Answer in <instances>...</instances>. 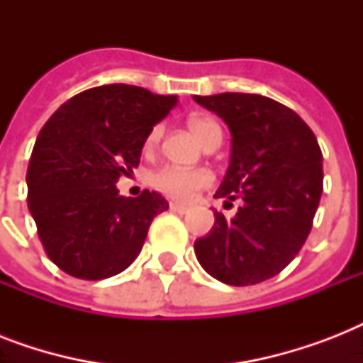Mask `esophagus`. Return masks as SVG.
Segmentation results:
<instances>
[{
    "mask_svg": "<svg viewBox=\"0 0 363 363\" xmlns=\"http://www.w3.org/2000/svg\"><path fill=\"white\" fill-rule=\"evenodd\" d=\"M169 209L173 211V213H179V215H184V213H188V207L182 203H169Z\"/></svg>",
    "mask_w": 363,
    "mask_h": 363,
    "instance_id": "esophagus-1",
    "label": "esophagus"
}]
</instances>
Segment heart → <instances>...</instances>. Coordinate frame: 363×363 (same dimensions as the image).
<instances>
[{
  "label": "heart",
  "instance_id": "heart-1",
  "mask_svg": "<svg viewBox=\"0 0 363 363\" xmlns=\"http://www.w3.org/2000/svg\"><path fill=\"white\" fill-rule=\"evenodd\" d=\"M190 130L196 133L203 147L211 141H220V124L211 116H192L188 121ZM164 135V125H154L147 137V148H154ZM211 173L205 169H181L175 165H164L150 175V186L175 201H190L201 188L211 184Z\"/></svg>",
  "mask_w": 363,
  "mask_h": 363
}]
</instances>
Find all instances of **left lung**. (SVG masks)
<instances>
[{"label": "left lung", "instance_id": "1", "mask_svg": "<svg viewBox=\"0 0 363 363\" xmlns=\"http://www.w3.org/2000/svg\"><path fill=\"white\" fill-rule=\"evenodd\" d=\"M194 99L232 133V158L215 198L242 199L233 218L215 211V226L194 250L216 281L258 284L296 258L313 228L324 179L320 147L309 125L275 99L235 92Z\"/></svg>", "mask_w": 363, "mask_h": 363}]
</instances>
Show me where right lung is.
Returning a JSON list of instances; mask_svg holds the SVG:
<instances>
[{"label": "right lung", "mask_w": 363, "mask_h": 363, "mask_svg": "<svg viewBox=\"0 0 363 363\" xmlns=\"http://www.w3.org/2000/svg\"><path fill=\"white\" fill-rule=\"evenodd\" d=\"M177 96L105 84L65 101L37 135L28 165V209L45 252L67 275H118L141 252L150 222L169 207L158 192L124 198L122 175L139 165L148 133Z\"/></svg>", "instance_id": "1"}]
</instances>
